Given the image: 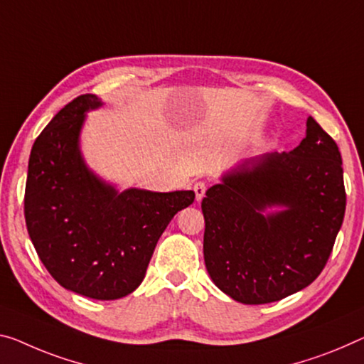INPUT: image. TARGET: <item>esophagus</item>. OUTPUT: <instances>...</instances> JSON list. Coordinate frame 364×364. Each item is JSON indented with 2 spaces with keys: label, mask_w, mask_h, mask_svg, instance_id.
<instances>
[{
  "label": "esophagus",
  "mask_w": 364,
  "mask_h": 364,
  "mask_svg": "<svg viewBox=\"0 0 364 364\" xmlns=\"http://www.w3.org/2000/svg\"><path fill=\"white\" fill-rule=\"evenodd\" d=\"M193 192H195V197H197V201H200L201 198L205 197L206 183L205 182H195L193 183Z\"/></svg>",
  "instance_id": "34e87169"
}]
</instances>
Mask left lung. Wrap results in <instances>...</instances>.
Wrapping results in <instances>:
<instances>
[{
  "mask_svg": "<svg viewBox=\"0 0 364 364\" xmlns=\"http://www.w3.org/2000/svg\"><path fill=\"white\" fill-rule=\"evenodd\" d=\"M306 127L299 146L244 161L201 201L206 270L239 303L299 291L332 254L346 206L342 156L312 117ZM270 205L282 210L265 215Z\"/></svg>",
  "mask_w": 364,
  "mask_h": 364,
  "instance_id": "obj_1",
  "label": "left lung"
}]
</instances>
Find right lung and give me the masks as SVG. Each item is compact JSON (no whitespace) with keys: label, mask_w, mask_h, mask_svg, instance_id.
Here are the masks:
<instances>
[{"label":"right lung","mask_w":364,"mask_h":364,"mask_svg":"<svg viewBox=\"0 0 364 364\" xmlns=\"http://www.w3.org/2000/svg\"><path fill=\"white\" fill-rule=\"evenodd\" d=\"M94 94L66 104L33 143L24 216L38 259L61 287L92 299H119L143 282L161 234L192 190L149 192L115 187L87 169L80 151Z\"/></svg>","instance_id":"right-lung-1"}]
</instances>
